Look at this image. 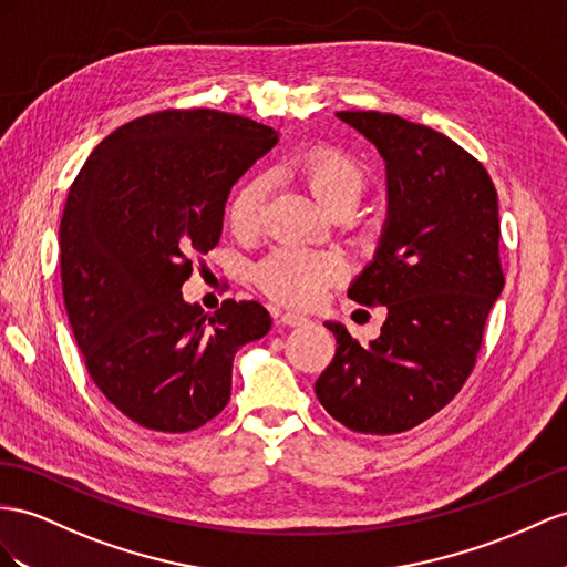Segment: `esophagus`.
<instances>
[{"instance_id": "obj_1", "label": "esophagus", "mask_w": 567, "mask_h": 567, "mask_svg": "<svg viewBox=\"0 0 567 567\" xmlns=\"http://www.w3.org/2000/svg\"><path fill=\"white\" fill-rule=\"evenodd\" d=\"M278 323H282V326H287V328H299V326H307L309 318L287 311V313H280V316H278Z\"/></svg>"}]
</instances>
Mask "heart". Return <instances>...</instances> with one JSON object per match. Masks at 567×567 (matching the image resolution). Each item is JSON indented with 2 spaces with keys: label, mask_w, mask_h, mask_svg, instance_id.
Masks as SVG:
<instances>
[{
  "label": "heart",
  "mask_w": 567,
  "mask_h": 567,
  "mask_svg": "<svg viewBox=\"0 0 567 567\" xmlns=\"http://www.w3.org/2000/svg\"><path fill=\"white\" fill-rule=\"evenodd\" d=\"M297 177L307 184L313 198L326 210L352 206L364 194L369 172L354 155L338 145L318 143L295 159ZM268 196V179L264 174L246 179L229 200L227 220L237 235H254L260 225ZM347 272L344 260L338 254L297 249L285 246L260 260L256 282L264 292L285 307H311L326 289L338 285Z\"/></svg>",
  "instance_id": "1"
}]
</instances>
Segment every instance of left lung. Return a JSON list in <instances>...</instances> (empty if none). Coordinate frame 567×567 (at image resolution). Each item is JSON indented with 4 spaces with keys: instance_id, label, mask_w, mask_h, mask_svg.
Returning <instances> with one entry per match:
<instances>
[{
    "instance_id": "1",
    "label": "left lung",
    "mask_w": 567,
    "mask_h": 567,
    "mask_svg": "<svg viewBox=\"0 0 567 567\" xmlns=\"http://www.w3.org/2000/svg\"><path fill=\"white\" fill-rule=\"evenodd\" d=\"M385 159L388 220L350 299L385 307L381 336L361 347L342 323L316 398L357 433L393 435L453 400L476 364L488 311L503 292L498 194L455 141L383 112H338Z\"/></svg>"
}]
</instances>
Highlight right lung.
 I'll return each instance as SVG.
<instances>
[{"label":"right lung","instance_id":"add662e5","mask_svg":"<svg viewBox=\"0 0 567 567\" xmlns=\"http://www.w3.org/2000/svg\"><path fill=\"white\" fill-rule=\"evenodd\" d=\"M278 143L220 110H163L95 145L60 225L62 292L89 375L138 426L188 433L225 410L231 361L264 338L258 301L186 303L194 258L220 241L229 188Z\"/></svg>","mask_w":567,"mask_h":567}]
</instances>
